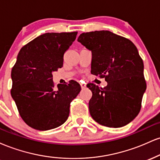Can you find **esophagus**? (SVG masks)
Masks as SVG:
<instances>
[{
  "mask_svg": "<svg viewBox=\"0 0 160 160\" xmlns=\"http://www.w3.org/2000/svg\"><path fill=\"white\" fill-rule=\"evenodd\" d=\"M80 86H81L82 89H84V88H86V84L83 83V82H80Z\"/></svg>",
  "mask_w": 160,
  "mask_h": 160,
  "instance_id": "34e87169",
  "label": "esophagus"
}]
</instances>
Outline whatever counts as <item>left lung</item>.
I'll list each match as a JSON object with an SVG mask.
<instances>
[{
    "instance_id": "left-lung-1",
    "label": "left lung",
    "mask_w": 160,
    "mask_h": 160,
    "mask_svg": "<svg viewBox=\"0 0 160 160\" xmlns=\"http://www.w3.org/2000/svg\"><path fill=\"white\" fill-rule=\"evenodd\" d=\"M78 41L92 51L91 73L108 82L104 88L87 84L92 92L89 108L93 120L113 128L129 123L140 112L147 88L144 63L136 47L109 31L82 33Z\"/></svg>"
}]
</instances>
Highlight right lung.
<instances>
[{
  "instance_id": "right-lung-1",
  "label": "right lung",
  "mask_w": 160,
  "mask_h": 160,
  "mask_svg": "<svg viewBox=\"0 0 160 160\" xmlns=\"http://www.w3.org/2000/svg\"><path fill=\"white\" fill-rule=\"evenodd\" d=\"M78 32L46 33L20 49L11 71V95L22 119L40 131L58 127L67 120L70 104L81 87L74 80L55 88L52 72L63 65V57Z\"/></svg>"
}]
</instances>
